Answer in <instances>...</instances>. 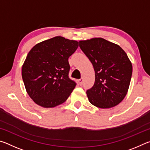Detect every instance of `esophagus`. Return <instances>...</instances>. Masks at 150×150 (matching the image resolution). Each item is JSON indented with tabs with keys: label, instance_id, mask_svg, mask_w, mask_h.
<instances>
[{
	"label": "esophagus",
	"instance_id": "34e87169",
	"mask_svg": "<svg viewBox=\"0 0 150 150\" xmlns=\"http://www.w3.org/2000/svg\"><path fill=\"white\" fill-rule=\"evenodd\" d=\"M83 78H81V79H79L78 80V82H79V85H82V83H83Z\"/></svg>",
	"mask_w": 150,
	"mask_h": 150
}]
</instances>
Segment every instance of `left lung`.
Instances as JSON below:
<instances>
[{
    "label": "left lung",
    "mask_w": 150,
    "mask_h": 150,
    "mask_svg": "<svg viewBox=\"0 0 150 150\" xmlns=\"http://www.w3.org/2000/svg\"><path fill=\"white\" fill-rule=\"evenodd\" d=\"M79 47L95 70V84L87 91L89 102L100 108L118 105L128 93L132 74V65L126 53L102 38L81 40Z\"/></svg>",
    "instance_id": "obj_1"
}]
</instances>
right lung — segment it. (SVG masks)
<instances>
[{
	"label": "right lung",
	"mask_w": 150,
	"mask_h": 150,
	"mask_svg": "<svg viewBox=\"0 0 150 150\" xmlns=\"http://www.w3.org/2000/svg\"><path fill=\"white\" fill-rule=\"evenodd\" d=\"M79 42L56 36L33 47L22 65V77L26 92L38 105L54 108L69 97L76 83L69 78L68 59Z\"/></svg>",
	"instance_id": "1"
}]
</instances>
